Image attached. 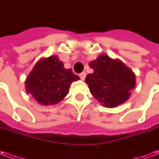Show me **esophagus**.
<instances>
[{
    "instance_id": "1",
    "label": "esophagus",
    "mask_w": 159,
    "mask_h": 159,
    "mask_svg": "<svg viewBox=\"0 0 159 159\" xmlns=\"http://www.w3.org/2000/svg\"><path fill=\"white\" fill-rule=\"evenodd\" d=\"M79 76H80V78H81V80H83H83L85 79V77H86V73L82 72L79 75Z\"/></svg>"
}]
</instances>
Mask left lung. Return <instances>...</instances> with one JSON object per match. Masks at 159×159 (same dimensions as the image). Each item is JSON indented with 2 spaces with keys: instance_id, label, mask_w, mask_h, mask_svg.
I'll return each mask as SVG.
<instances>
[{
  "instance_id": "left-lung-1",
  "label": "left lung",
  "mask_w": 159,
  "mask_h": 159,
  "mask_svg": "<svg viewBox=\"0 0 159 159\" xmlns=\"http://www.w3.org/2000/svg\"><path fill=\"white\" fill-rule=\"evenodd\" d=\"M93 72L86 76L90 93L103 103L112 108L124 103L130 97V91L135 86V75L119 59L101 54L89 63Z\"/></svg>"
}]
</instances>
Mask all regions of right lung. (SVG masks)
Masks as SVG:
<instances>
[{
    "mask_svg": "<svg viewBox=\"0 0 159 159\" xmlns=\"http://www.w3.org/2000/svg\"><path fill=\"white\" fill-rule=\"evenodd\" d=\"M71 69H65L62 61L52 55L36 63L25 80V89L42 106L55 105L69 93L70 84L79 80Z\"/></svg>",
    "mask_w": 159,
    "mask_h": 159,
    "instance_id": "right-lung-1",
    "label": "right lung"
}]
</instances>
